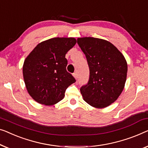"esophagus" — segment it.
Segmentation results:
<instances>
[{"mask_svg": "<svg viewBox=\"0 0 148 148\" xmlns=\"http://www.w3.org/2000/svg\"><path fill=\"white\" fill-rule=\"evenodd\" d=\"M73 76L74 77V78L75 79H77V75L76 73H74L73 74Z\"/></svg>", "mask_w": 148, "mask_h": 148, "instance_id": "obj_1", "label": "esophagus"}]
</instances>
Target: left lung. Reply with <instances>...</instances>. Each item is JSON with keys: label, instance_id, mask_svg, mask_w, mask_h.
Instances as JSON below:
<instances>
[{"label": "left lung", "instance_id": "obj_1", "mask_svg": "<svg viewBox=\"0 0 148 148\" xmlns=\"http://www.w3.org/2000/svg\"><path fill=\"white\" fill-rule=\"evenodd\" d=\"M77 43L89 67V82L80 89L83 99L95 108L108 107L117 99L125 87L127 61L116 47L107 40L81 37L77 38Z\"/></svg>", "mask_w": 148, "mask_h": 148}]
</instances>
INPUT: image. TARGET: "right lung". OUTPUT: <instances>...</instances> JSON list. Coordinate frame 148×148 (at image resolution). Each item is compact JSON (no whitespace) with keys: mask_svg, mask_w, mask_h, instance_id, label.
Instances as JSON below:
<instances>
[{"mask_svg":"<svg viewBox=\"0 0 148 148\" xmlns=\"http://www.w3.org/2000/svg\"><path fill=\"white\" fill-rule=\"evenodd\" d=\"M73 37H55L38 43L25 59L23 74L30 96L40 104L53 106L75 82L66 70L65 55L76 44Z\"/></svg>","mask_w":148,"mask_h":148,"instance_id":"obj_1","label":"right lung"}]
</instances>
